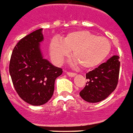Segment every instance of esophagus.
Listing matches in <instances>:
<instances>
[{"instance_id":"esophagus-1","label":"esophagus","mask_w":133,"mask_h":133,"mask_svg":"<svg viewBox=\"0 0 133 133\" xmlns=\"http://www.w3.org/2000/svg\"><path fill=\"white\" fill-rule=\"evenodd\" d=\"M66 74L70 77H74L76 76V74L75 73H72V72H66Z\"/></svg>"}]
</instances>
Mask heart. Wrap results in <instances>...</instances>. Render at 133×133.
I'll use <instances>...</instances> for the list:
<instances>
[{"label": "heart", "instance_id": "heart-1", "mask_svg": "<svg viewBox=\"0 0 133 133\" xmlns=\"http://www.w3.org/2000/svg\"><path fill=\"white\" fill-rule=\"evenodd\" d=\"M111 44L108 39L85 30L69 33L63 38L50 42L49 52L56 64H61L73 51V62L84 69L93 68L103 62L109 55Z\"/></svg>", "mask_w": 133, "mask_h": 133}]
</instances>
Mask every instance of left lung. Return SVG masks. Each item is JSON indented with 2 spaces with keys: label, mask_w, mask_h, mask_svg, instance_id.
I'll return each mask as SVG.
<instances>
[{
  "label": "left lung",
  "mask_w": 133,
  "mask_h": 133,
  "mask_svg": "<svg viewBox=\"0 0 133 133\" xmlns=\"http://www.w3.org/2000/svg\"><path fill=\"white\" fill-rule=\"evenodd\" d=\"M118 59L119 56L114 55L86 74L88 82L79 93L84 100L91 103L101 102L115 89L119 72Z\"/></svg>",
  "instance_id": "1"
}]
</instances>
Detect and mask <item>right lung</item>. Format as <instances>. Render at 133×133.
I'll use <instances>...</instances> for the list:
<instances>
[{"mask_svg": "<svg viewBox=\"0 0 133 133\" xmlns=\"http://www.w3.org/2000/svg\"><path fill=\"white\" fill-rule=\"evenodd\" d=\"M42 29L21 39L14 47L9 72L16 91L23 100L35 106L42 105L51 98L55 80L62 69L44 59L40 43L44 41Z\"/></svg>", "mask_w": 133, "mask_h": 133, "instance_id": "1", "label": "right lung"}]
</instances>
